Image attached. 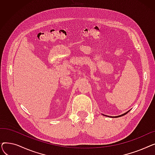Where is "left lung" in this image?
<instances>
[{
    "label": "left lung",
    "mask_w": 155,
    "mask_h": 155,
    "mask_svg": "<svg viewBox=\"0 0 155 155\" xmlns=\"http://www.w3.org/2000/svg\"><path fill=\"white\" fill-rule=\"evenodd\" d=\"M127 112H129V111L128 112H126V113H124V114H122V115H120V116H116L115 117H121V116H124L125 114H126L127 113Z\"/></svg>",
    "instance_id": "8db88e82"
}]
</instances>
